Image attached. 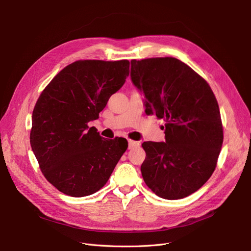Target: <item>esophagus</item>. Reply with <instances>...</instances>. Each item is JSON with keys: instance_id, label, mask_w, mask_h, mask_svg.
I'll list each match as a JSON object with an SVG mask.
<instances>
[{"instance_id": "1", "label": "esophagus", "mask_w": 251, "mask_h": 251, "mask_svg": "<svg viewBox=\"0 0 251 251\" xmlns=\"http://www.w3.org/2000/svg\"><path fill=\"white\" fill-rule=\"evenodd\" d=\"M137 147H139V142L138 141H134V140H128V149L129 150H131V149H133V148H137Z\"/></svg>"}]
</instances>
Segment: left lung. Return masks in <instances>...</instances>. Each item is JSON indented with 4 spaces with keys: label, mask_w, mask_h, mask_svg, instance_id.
<instances>
[{
    "label": "left lung",
    "mask_w": 251,
    "mask_h": 251,
    "mask_svg": "<svg viewBox=\"0 0 251 251\" xmlns=\"http://www.w3.org/2000/svg\"><path fill=\"white\" fill-rule=\"evenodd\" d=\"M130 77L144 96L146 113L166 122L165 142L142 143L143 180L162 199H184L203 185L217 165L223 126L216 97L176 58L132 60Z\"/></svg>",
    "instance_id": "obj_1"
}]
</instances>
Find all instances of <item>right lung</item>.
Wrapping results in <instances>:
<instances>
[{
	"instance_id": "right-lung-1",
	"label": "right lung",
	"mask_w": 251,
	"mask_h": 251,
	"mask_svg": "<svg viewBox=\"0 0 251 251\" xmlns=\"http://www.w3.org/2000/svg\"><path fill=\"white\" fill-rule=\"evenodd\" d=\"M129 75V61H76L60 71L32 112L30 144L46 179L73 197L94 194L108 182L128 148L105 139L87 123L99 119Z\"/></svg>"
}]
</instances>
